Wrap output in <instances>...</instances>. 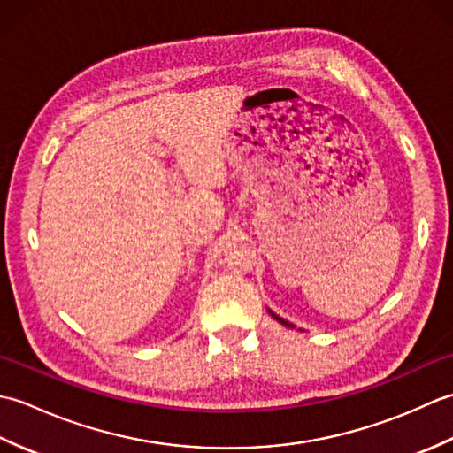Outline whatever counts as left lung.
<instances>
[{
    "label": "left lung",
    "mask_w": 453,
    "mask_h": 453,
    "mask_svg": "<svg viewBox=\"0 0 453 453\" xmlns=\"http://www.w3.org/2000/svg\"><path fill=\"white\" fill-rule=\"evenodd\" d=\"M271 315L274 317V319H276L278 323H282V325H286V326H292V329H294V325H292V323H288V321H284V319H282V317H278V315H274L273 311H271Z\"/></svg>",
    "instance_id": "obj_1"
}]
</instances>
